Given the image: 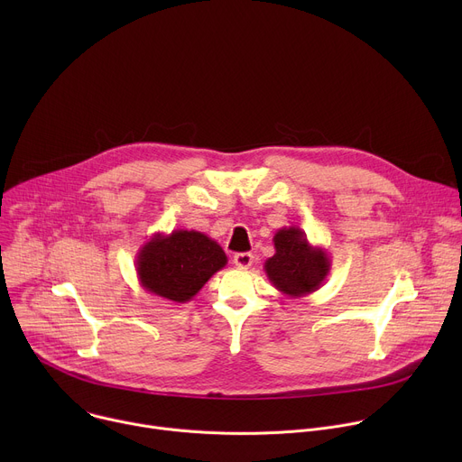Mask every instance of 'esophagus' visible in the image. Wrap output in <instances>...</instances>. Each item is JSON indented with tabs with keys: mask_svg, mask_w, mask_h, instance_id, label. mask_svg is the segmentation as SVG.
Wrapping results in <instances>:
<instances>
[{
	"mask_svg": "<svg viewBox=\"0 0 462 462\" xmlns=\"http://www.w3.org/2000/svg\"><path fill=\"white\" fill-rule=\"evenodd\" d=\"M252 263H254V255L250 252H239L234 255V265L237 269H248L252 267Z\"/></svg>",
	"mask_w": 462,
	"mask_h": 462,
	"instance_id": "obj_1",
	"label": "esophagus"
}]
</instances>
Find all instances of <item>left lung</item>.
Returning a JSON list of instances; mask_svg holds the SVG:
<instances>
[{"label":"left lung","mask_w":462,"mask_h":462,"mask_svg":"<svg viewBox=\"0 0 462 462\" xmlns=\"http://www.w3.org/2000/svg\"><path fill=\"white\" fill-rule=\"evenodd\" d=\"M276 254L265 261V274L287 298H303L318 291L331 273V257L323 246L310 245L298 226L274 234Z\"/></svg>","instance_id":"1"}]
</instances>
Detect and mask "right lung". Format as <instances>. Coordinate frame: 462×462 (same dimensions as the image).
<instances>
[{"label":"right lung","mask_w":462,"mask_h":462,"mask_svg":"<svg viewBox=\"0 0 462 462\" xmlns=\"http://www.w3.org/2000/svg\"><path fill=\"white\" fill-rule=\"evenodd\" d=\"M226 263L225 250L207 234L173 230L153 234L139 248L135 271L144 291L173 303H186Z\"/></svg>","instance_id":"right-lung-1"}]
</instances>
